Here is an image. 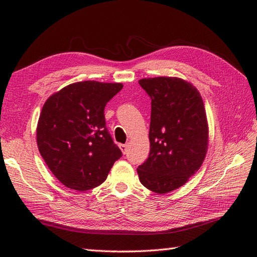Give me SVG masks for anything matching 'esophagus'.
Here are the masks:
<instances>
[{
	"label": "esophagus",
	"instance_id": "34e87169",
	"mask_svg": "<svg viewBox=\"0 0 257 257\" xmlns=\"http://www.w3.org/2000/svg\"><path fill=\"white\" fill-rule=\"evenodd\" d=\"M119 148L121 149V151H122V154H123V155L127 154V150H128V145H119Z\"/></svg>",
	"mask_w": 257,
	"mask_h": 257
}]
</instances>
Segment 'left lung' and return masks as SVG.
Here are the masks:
<instances>
[{
    "instance_id": "1",
    "label": "left lung",
    "mask_w": 257,
    "mask_h": 257,
    "mask_svg": "<svg viewBox=\"0 0 257 257\" xmlns=\"http://www.w3.org/2000/svg\"><path fill=\"white\" fill-rule=\"evenodd\" d=\"M139 85L151 98V118L149 157L138 167V176L147 189L165 194L182 187L204 161V103L198 89L181 78H144Z\"/></svg>"
}]
</instances>
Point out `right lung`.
Listing matches in <instances>:
<instances>
[{"label":"right lung","mask_w":257,"mask_h":257,"mask_svg":"<svg viewBox=\"0 0 257 257\" xmlns=\"http://www.w3.org/2000/svg\"><path fill=\"white\" fill-rule=\"evenodd\" d=\"M120 83L70 84L45 101L36 140L47 167L65 187L87 191L100 185L121 150L106 128L105 107Z\"/></svg>","instance_id":"add662e5"}]
</instances>
